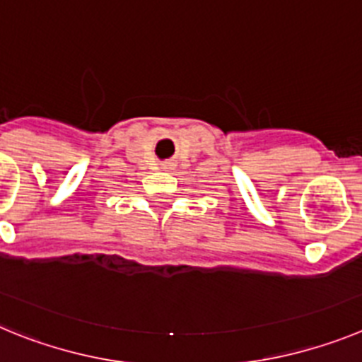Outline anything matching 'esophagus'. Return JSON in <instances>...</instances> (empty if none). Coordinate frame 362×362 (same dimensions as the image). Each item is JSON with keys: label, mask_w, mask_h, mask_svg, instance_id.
<instances>
[{"label": "esophagus", "mask_w": 362, "mask_h": 362, "mask_svg": "<svg viewBox=\"0 0 362 362\" xmlns=\"http://www.w3.org/2000/svg\"><path fill=\"white\" fill-rule=\"evenodd\" d=\"M172 166H174V165H172V163H170V161H166V163H163V168H165V170H170Z\"/></svg>", "instance_id": "34e87169"}]
</instances>
